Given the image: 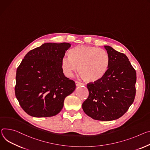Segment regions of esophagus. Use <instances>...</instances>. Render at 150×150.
<instances>
[{
    "mask_svg": "<svg viewBox=\"0 0 150 150\" xmlns=\"http://www.w3.org/2000/svg\"><path fill=\"white\" fill-rule=\"evenodd\" d=\"M75 85L76 86H83V84L79 82V81H75Z\"/></svg>",
    "mask_w": 150,
    "mask_h": 150,
    "instance_id": "34e87169",
    "label": "esophagus"
}]
</instances>
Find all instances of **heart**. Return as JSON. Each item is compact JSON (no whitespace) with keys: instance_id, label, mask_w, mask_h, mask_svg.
Here are the masks:
<instances>
[{"instance_id":"obj_1","label":"heart","mask_w":150,"mask_h":150,"mask_svg":"<svg viewBox=\"0 0 150 150\" xmlns=\"http://www.w3.org/2000/svg\"><path fill=\"white\" fill-rule=\"evenodd\" d=\"M80 76L87 82L94 83L100 80L106 74L110 57L103 49L89 45H78L69 51V57H64L62 67L68 76L76 69Z\"/></svg>"}]
</instances>
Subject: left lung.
Returning <instances> with one entry per match:
<instances>
[{"label": "left lung", "instance_id": "8db88e82", "mask_svg": "<svg viewBox=\"0 0 150 150\" xmlns=\"http://www.w3.org/2000/svg\"><path fill=\"white\" fill-rule=\"evenodd\" d=\"M104 47L110 57L108 70L100 80L87 84L89 95L82 107L93 119L111 121L123 115L133 103L137 73L125 54Z\"/></svg>", "mask_w": 150, "mask_h": 150}]
</instances>
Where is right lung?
Returning <instances> with one entry per match:
<instances>
[{"instance_id":"right-lung-1","label":"right lung","mask_w":150,"mask_h":150,"mask_svg":"<svg viewBox=\"0 0 150 150\" xmlns=\"http://www.w3.org/2000/svg\"><path fill=\"white\" fill-rule=\"evenodd\" d=\"M69 43H45L24 56L16 73V96L23 110L34 117H52L63 107L64 99L75 90L66 77L62 60Z\"/></svg>"}]
</instances>
